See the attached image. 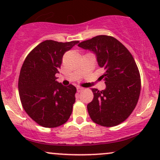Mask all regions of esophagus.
Instances as JSON below:
<instances>
[{"label": "esophagus", "instance_id": "34e87169", "mask_svg": "<svg viewBox=\"0 0 160 160\" xmlns=\"http://www.w3.org/2000/svg\"><path fill=\"white\" fill-rule=\"evenodd\" d=\"M82 90H83V88L82 87H80V86H79V87L77 88V91H78V92H82Z\"/></svg>", "mask_w": 160, "mask_h": 160}]
</instances>
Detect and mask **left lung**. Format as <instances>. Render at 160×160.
Here are the masks:
<instances>
[{"instance_id":"obj_1","label":"left lung","mask_w":160,"mask_h":160,"mask_svg":"<svg viewBox=\"0 0 160 160\" xmlns=\"http://www.w3.org/2000/svg\"><path fill=\"white\" fill-rule=\"evenodd\" d=\"M78 47L95 54L99 67L104 69L101 78L105 89H92L94 98L87 105L92 120L105 127L120 124L135 109L140 95V73L133 56L111 36L94 37Z\"/></svg>"}]
</instances>
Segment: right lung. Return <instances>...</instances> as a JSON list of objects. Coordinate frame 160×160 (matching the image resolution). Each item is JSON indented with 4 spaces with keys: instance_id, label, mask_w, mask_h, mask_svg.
<instances>
[{
    "instance_id": "add662e5",
    "label": "right lung",
    "mask_w": 160,
    "mask_h": 160,
    "mask_svg": "<svg viewBox=\"0 0 160 160\" xmlns=\"http://www.w3.org/2000/svg\"><path fill=\"white\" fill-rule=\"evenodd\" d=\"M79 41L47 40L32 49L22 66L19 94L28 115L40 126L55 128L65 123L72 113L77 89L56 81L62 57Z\"/></svg>"
}]
</instances>
